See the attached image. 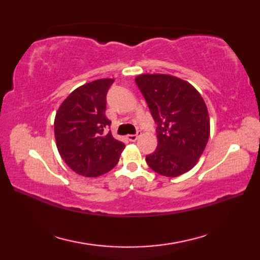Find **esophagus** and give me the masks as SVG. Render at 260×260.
Here are the masks:
<instances>
[{
	"mask_svg": "<svg viewBox=\"0 0 260 260\" xmlns=\"http://www.w3.org/2000/svg\"><path fill=\"white\" fill-rule=\"evenodd\" d=\"M141 135L140 132H137L136 134H131V135H127V140L131 141V142H135L137 139H139Z\"/></svg>",
	"mask_w": 260,
	"mask_h": 260,
	"instance_id": "esophagus-1",
	"label": "esophagus"
}]
</instances>
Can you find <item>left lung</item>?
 <instances>
[{"mask_svg": "<svg viewBox=\"0 0 260 260\" xmlns=\"http://www.w3.org/2000/svg\"><path fill=\"white\" fill-rule=\"evenodd\" d=\"M135 82L157 126V147L146 155L148 167L170 178L190 171L210 135L203 98L189 82L170 75H141Z\"/></svg>", "mask_w": 260, "mask_h": 260, "instance_id": "1", "label": "left lung"}]
</instances>
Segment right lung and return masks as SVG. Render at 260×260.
<instances>
[{
    "label": "right lung",
    "mask_w": 260,
    "mask_h": 260,
    "mask_svg": "<svg viewBox=\"0 0 260 260\" xmlns=\"http://www.w3.org/2000/svg\"><path fill=\"white\" fill-rule=\"evenodd\" d=\"M114 79H98L77 88L64 99L54 118L60 156L79 175L97 178L119 161L125 144L115 140L106 115V96Z\"/></svg>",
    "instance_id": "1"
}]
</instances>
